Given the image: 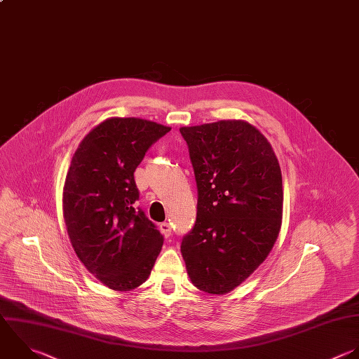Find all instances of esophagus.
Returning a JSON list of instances; mask_svg holds the SVG:
<instances>
[{"instance_id": "1", "label": "esophagus", "mask_w": 359, "mask_h": 359, "mask_svg": "<svg viewBox=\"0 0 359 359\" xmlns=\"http://www.w3.org/2000/svg\"><path fill=\"white\" fill-rule=\"evenodd\" d=\"M160 229H161V231H163V234H164L165 237H170V236H171V224H170V223H167V222L161 223V224H160Z\"/></svg>"}]
</instances>
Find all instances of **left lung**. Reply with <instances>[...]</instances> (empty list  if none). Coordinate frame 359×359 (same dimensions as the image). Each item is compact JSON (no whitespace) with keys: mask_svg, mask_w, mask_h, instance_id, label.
Here are the masks:
<instances>
[{"mask_svg":"<svg viewBox=\"0 0 359 359\" xmlns=\"http://www.w3.org/2000/svg\"><path fill=\"white\" fill-rule=\"evenodd\" d=\"M198 188L194 229L181 252L192 283L224 294L268 257L282 223L278 158L265 136L244 121L180 129Z\"/></svg>","mask_w":359,"mask_h":359,"instance_id":"left-lung-1","label":"left lung"}]
</instances>
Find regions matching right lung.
I'll return each mask as SVG.
<instances>
[{
    "mask_svg": "<svg viewBox=\"0 0 359 359\" xmlns=\"http://www.w3.org/2000/svg\"><path fill=\"white\" fill-rule=\"evenodd\" d=\"M171 128L139 118H109L76 150L63 189L72 245L86 268L114 290H132L149 278L163 236L135 208V170Z\"/></svg>",
    "mask_w": 359,
    "mask_h": 359,
    "instance_id": "1",
    "label": "right lung"
}]
</instances>
